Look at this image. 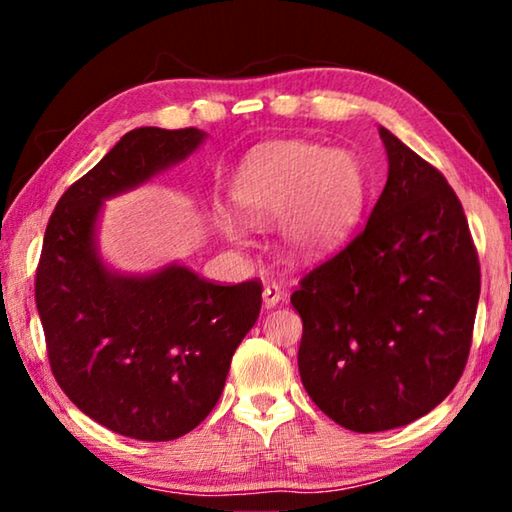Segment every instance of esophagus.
Returning <instances> with one entry per match:
<instances>
[{
	"instance_id": "obj_1",
	"label": "esophagus",
	"mask_w": 512,
	"mask_h": 512,
	"mask_svg": "<svg viewBox=\"0 0 512 512\" xmlns=\"http://www.w3.org/2000/svg\"><path fill=\"white\" fill-rule=\"evenodd\" d=\"M262 300H264V307L271 309V307H277L280 302H284V291L277 287L275 282H268L264 291H262Z\"/></svg>"
}]
</instances>
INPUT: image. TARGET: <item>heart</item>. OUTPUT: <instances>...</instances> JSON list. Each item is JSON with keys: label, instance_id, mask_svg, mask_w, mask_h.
Wrapping results in <instances>:
<instances>
[{"label": "heart", "instance_id": "obj_1", "mask_svg": "<svg viewBox=\"0 0 512 512\" xmlns=\"http://www.w3.org/2000/svg\"><path fill=\"white\" fill-rule=\"evenodd\" d=\"M232 201L253 228L280 221L282 248L296 262H314L352 237L366 207V173L357 155L305 140H277L250 151L232 178ZM221 228L239 239L237 221Z\"/></svg>", "mask_w": 512, "mask_h": 512}]
</instances>
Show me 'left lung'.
I'll return each instance as SVG.
<instances>
[{
    "instance_id": "left-lung-1",
    "label": "left lung",
    "mask_w": 512,
    "mask_h": 512,
    "mask_svg": "<svg viewBox=\"0 0 512 512\" xmlns=\"http://www.w3.org/2000/svg\"><path fill=\"white\" fill-rule=\"evenodd\" d=\"M379 137L388 178L366 228L291 296L302 386L327 418L359 433L404 427L454 391L481 291L454 189L384 126Z\"/></svg>"
}]
</instances>
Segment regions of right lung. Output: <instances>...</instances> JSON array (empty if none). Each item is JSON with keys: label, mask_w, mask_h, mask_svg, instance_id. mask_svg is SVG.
Returning <instances> with one entry per match:
<instances>
[{"label": "right lung", "mask_w": 512, "mask_h": 512, "mask_svg": "<svg viewBox=\"0 0 512 512\" xmlns=\"http://www.w3.org/2000/svg\"><path fill=\"white\" fill-rule=\"evenodd\" d=\"M205 137L126 133L60 196L42 244L36 305L51 372L88 418L135 440L180 438L210 415L262 309L257 280L221 287L178 262L119 273L99 253L103 201L187 160Z\"/></svg>", "instance_id": "right-lung-1"}]
</instances>
